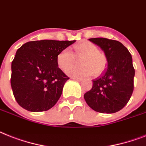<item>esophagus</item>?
<instances>
[{
	"label": "esophagus",
	"instance_id": "34e87169",
	"mask_svg": "<svg viewBox=\"0 0 146 146\" xmlns=\"http://www.w3.org/2000/svg\"><path fill=\"white\" fill-rule=\"evenodd\" d=\"M71 79H73V80H76V81H79V82H81L82 80L81 78H77V77H72Z\"/></svg>",
	"mask_w": 146,
	"mask_h": 146
}]
</instances>
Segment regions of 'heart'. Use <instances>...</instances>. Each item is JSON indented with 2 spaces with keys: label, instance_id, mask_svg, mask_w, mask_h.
Instances as JSON below:
<instances>
[{
  "label": "heart",
  "instance_id": "heart-1",
  "mask_svg": "<svg viewBox=\"0 0 146 146\" xmlns=\"http://www.w3.org/2000/svg\"><path fill=\"white\" fill-rule=\"evenodd\" d=\"M76 57L84 58L82 61V68H76L71 70V68L77 63L75 54L69 48H64L57 56V64L64 72L69 73L76 77H87L93 75H99L104 72L106 67V56L100 53L96 45L89 42H82L74 46Z\"/></svg>",
  "mask_w": 146,
  "mask_h": 146
}]
</instances>
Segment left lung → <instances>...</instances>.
<instances>
[{
	"mask_svg": "<svg viewBox=\"0 0 146 146\" xmlns=\"http://www.w3.org/2000/svg\"><path fill=\"white\" fill-rule=\"evenodd\" d=\"M104 51L107 68L93 80L92 88L84 94L87 104L101 113H115L124 107L133 92L135 70L127 48L117 40L91 38Z\"/></svg>",
	"mask_w": 146,
	"mask_h": 146,
	"instance_id": "left-lung-1",
	"label": "left lung"
}]
</instances>
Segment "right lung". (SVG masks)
Masks as SVG:
<instances>
[{"label":"right lung","instance_id":"obj_1","mask_svg":"<svg viewBox=\"0 0 146 146\" xmlns=\"http://www.w3.org/2000/svg\"><path fill=\"white\" fill-rule=\"evenodd\" d=\"M76 40H42L22 45L12 62L11 87L20 106L30 112L55 105L69 79L58 67L57 56Z\"/></svg>","mask_w":146,"mask_h":146}]
</instances>
